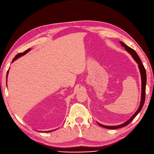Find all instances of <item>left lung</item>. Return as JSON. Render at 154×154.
Masks as SVG:
<instances>
[{
    "mask_svg": "<svg viewBox=\"0 0 154 154\" xmlns=\"http://www.w3.org/2000/svg\"><path fill=\"white\" fill-rule=\"evenodd\" d=\"M121 44H122V46L125 48L126 51H128V52L132 55V58L134 59L135 61H136L138 65H139V70H140V72H141V80H142V92H141V104L140 106H139L138 110L136 111V112L135 113L130 119H128L127 122H126L123 124H122L118 126H105L103 125L100 123H97L99 125H100L101 127L105 128H108V129H117L119 128H122L125 127V126L128 125L135 118V117L138 114V113L140 112L143 108V106L144 105V101H145V95H146V70L145 68H144V66L143 65L140 58H139V56L136 53V51H135L133 49L130 48L128 46H127L125 44L123 43L122 42H120Z\"/></svg>",
    "mask_w": 154,
    "mask_h": 154,
    "instance_id": "left-lung-1",
    "label": "left lung"
}]
</instances>
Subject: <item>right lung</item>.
Listing matches in <instances>:
<instances>
[{
  "instance_id": "1",
  "label": "right lung",
  "mask_w": 154,
  "mask_h": 154,
  "mask_svg": "<svg viewBox=\"0 0 154 154\" xmlns=\"http://www.w3.org/2000/svg\"><path fill=\"white\" fill-rule=\"evenodd\" d=\"M30 49H28L27 50H26V51H25L24 52H23V53H18V54H17L16 56H15V57L13 59V61L12 62H13V61H15V60H16V59H17L18 58H19V57H20L21 56H22V55H24L25 54H26L27 52H28V51H30ZM8 72H7V75H6V78H7V76H8ZM6 81H7V79H6ZM51 131H52V130H51ZM51 132V131H48V132Z\"/></svg>"
}]
</instances>
